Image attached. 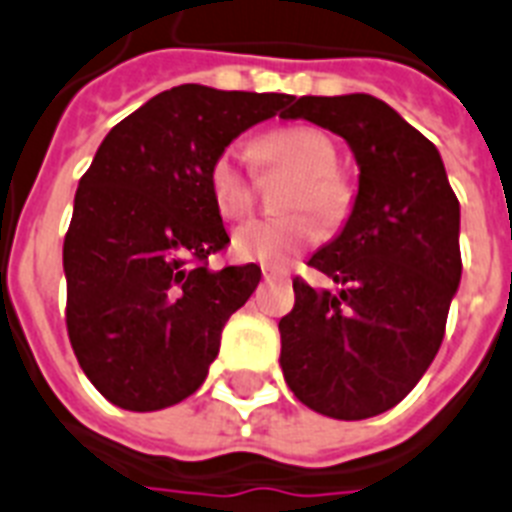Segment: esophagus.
<instances>
[{"label":"esophagus","instance_id":"obj_1","mask_svg":"<svg viewBox=\"0 0 512 512\" xmlns=\"http://www.w3.org/2000/svg\"><path fill=\"white\" fill-rule=\"evenodd\" d=\"M261 275H264V280H288V275L275 267H261Z\"/></svg>","mask_w":512,"mask_h":512}]
</instances>
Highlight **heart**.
Masks as SVG:
<instances>
[{
    "label": "heart",
    "mask_w": 512,
    "mask_h": 512,
    "mask_svg": "<svg viewBox=\"0 0 512 512\" xmlns=\"http://www.w3.org/2000/svg\"><path fill=\"white\" fill-rule=\"evenodd\" d=\"M253 161L261 169H290V179L282 206L312 208L322 222L335 224L349 214L351 185L341 171L335 169L338 150L325 132L314 126H280L261 134L251 147ZM208 192L216 211L224 219L243 216L253 203V179L245 169L243 155L235 147H227L216 155L208 169ZM314 213V214H315ZM313 214V215H314ZM311 211H290L282 216L251 219L237 227L232 237V251L237 259L259 261L267 267H282L301 248L320 240L322 227Z\"/></svg>",
    "instance_id": "1"
}]
</instances>
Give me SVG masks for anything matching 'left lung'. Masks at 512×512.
Returning <instances> with one entry per match:
<instances>
[{
	"label": "left lung",
	"instance_id": "left-lung-1",
	"mask_svg": "<svg viewBox=\"0 0 512 512\" xmlns=\"http://www.w3.org/2000/svg\"><path fill=\"white\" fill-rule=\"evenodd\" d=\"M285 118L341 134L359 192L341 235L309 259L341 290L293 280L282 375L309 410L365 420L402 402L444 341L463 275L460 203L436 145L378 97H298Z\"/></svg>",
	"mask_w": 512,
	"mask_h": 512
}]
</instances>
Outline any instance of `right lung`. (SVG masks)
<instances>
[{"label": "right lung", "mask_w": 512, "mask_h": 512, "mask_svg": "<svg viewBox=\"0 0 512 512\" xmlns=\"http://www.w3.org/2000/svg\"><path fill=\"white\" fill-rule=\"evenodd\" d=\"M290 102L182 84L102 140L65 232V325L81 370L116 407L163 410L206 380L222 327L261 280L256 264L208 269L230 243L208 169Z\"/></svg>", "instance_id": "right-lung-1"}]
</instances>
